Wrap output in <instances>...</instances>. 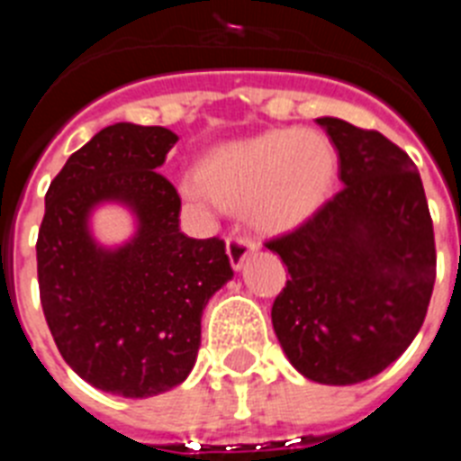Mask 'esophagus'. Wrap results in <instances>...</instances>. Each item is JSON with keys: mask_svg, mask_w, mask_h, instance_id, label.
Returning <instances> with one entry per match:
<instances>
[{"mask_svg": "<svg viewBox=\"0 0 461 461\" xmlns=\"http://www.w3.org/2000/svg\"><path fill=\"white\" fill-rule=\"evenodd\" d=\"M226 249L228 258H230V266H233L235 270H240V267L244 266V260L249 258V256L258 249V242L247 233H230L226 240Z\"/></svg>", "mask_w": 461, "mask_h": 461, "instance_id": "obj_1", "label": "esophagus"}]
</instances>
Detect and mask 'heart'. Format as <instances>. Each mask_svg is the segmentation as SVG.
Wrapping results in <instances>:
<instances>
[{
	"label": "heart",
	"instance_id": "1",
	"mask_svg": "<svg viewBox=\"0 0 461 461\" xmlns=\"http://www.w3.org/2000/svg\"><path fill=\"white\" fill-rule=\"evenodd\" d=\"M335 173L337 152L323 133L275 129L214 149L185 191L226 207L247 205L256 226L286 230L323 205Z\"/></svg>",
	"mask_w": 461,
	"mask_h": 461
}]
</instances>
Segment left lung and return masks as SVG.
I'll use <instances>...</instances> for the list:
<instances>
[{
	"instance_id": "1",
	"label": "left lung",
	"mask_w": 461,
	"mask_h": 461,
	"mask_svg": "<svg viewBox=\"0 0 461 461\" xmlns=\"http://www.w3.org/2000/svg\"><path fill=\"white\" fill-rule=\"evenodd\" d=\"M316 122L335 142L344 189L266 242L288 267L272 325L303 376L353 385L393 365L422 328L437 247L409 154L372 129L337 117Z\"/></svg>"
}]
</instances>
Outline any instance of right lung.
Returning <instances> with one entry per match:
<instances>
[{
	"instance_id": "add662e5",
	"label": "right lung",
	"mask_w": 461,
	"mask_h": 461,
	"mask_svg": "<svg viewBox=\"0 0 461 461\" xmlns=\"http://www.w3.org/2000/svg\"><path fill=\"white\" fill-rule=\"evenodd\" d=\"M175 142L164 126H105L46 194L41 307L68 367L110 394L154 397L180 385L201 346L203 309L233 276L223 240L180 230V194L158 173ZM104 200L126 202L141 223L117 252L88 238V210Z\"/></svg>"
}]
</instances>
